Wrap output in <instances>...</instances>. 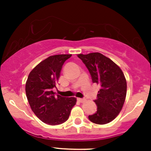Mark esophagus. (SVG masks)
<instances>
[{
    "mask_svg": "<svg viewBox=\"0 0 151 151\" xmlns=\"http://www.w3.org/2000/svg\"><path fill=\"white\" fill-rule=\"evenodd\" d=\"M77 100H78V101H79L80 103H83V102H85V101H86L85 98H78Z\"/></svg>",
    "mask_w": 151,
    "mask_h": 151,
    "instance_id": "esophagus-1",
    "label": "esophagus"
}]
</instances>
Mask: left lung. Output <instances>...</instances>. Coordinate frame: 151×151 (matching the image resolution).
Listing matches in <instances>:
<instances>
[{"label":"left lung","instance_id":"1","mask_svg":"<svg viewBox=\"0 0 151 151\" xmlns=\"http://www.w3.org/2000/svg\"><path fill=\"white\" fill-rule=\"evenodd\" d=\"M78 57L88 69L92 82L101 87L94 100L97 110L88 116L89 120L99 125L109 123L123 106L127 91L125 76L115 63L101 53L80 54Z\"/></svg>","mask_w":151,"mask_h":151}]
</instances>
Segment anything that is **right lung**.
<instances>
[{"mask_svg": "<svg viewBox=\"0 0 151 151\" xmlns=\"http://www.w3.org/2000/svg\"><path fill=\"white\" fill-rule=\"evenodd\" d=\"M72 54L50 56L41 61L30 72L26 83V93L31 109L43 122L57 125L69 119L72 108L76 104V97L54 95L64 62Z\"/></svg>", "mask_w": 151, "mask_h": 151, "instance_id": "obj_1", "label": "right lung"}]
</instances>
